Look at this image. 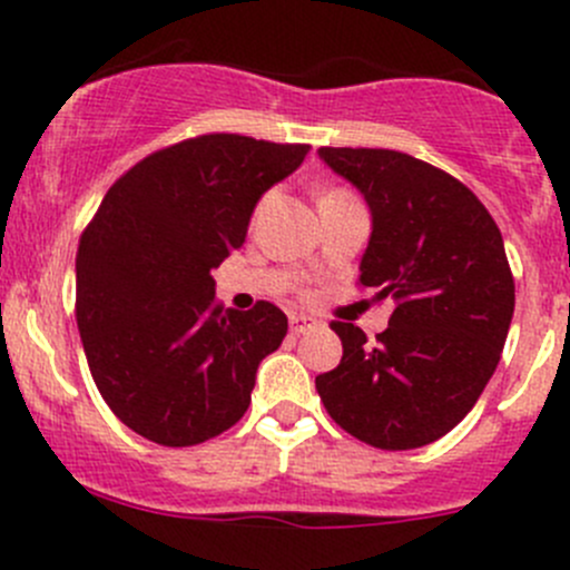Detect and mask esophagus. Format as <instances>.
<instances>
[{"label": "esophagus", "instance_id": "esophagus-1", "mask_svg": "<svg viewBox=\"0 0 570 570\" xmlns=\"http://www.w3.org/2000/svg\"><path fill=\"white\" fill-rule=\"evenodd\" d=\"M314 325H317V322L308 320V317H303V314H292V317H289V331H292V336H301V333L312 331Z\"/></svg>", "mask_w": 570, "mask_h": 570}]
</instances>
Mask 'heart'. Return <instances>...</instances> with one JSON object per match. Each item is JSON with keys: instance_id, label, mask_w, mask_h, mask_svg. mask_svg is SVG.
<instances>
[{"instance_id": "obj_1", "label": "heart", "mask_w": 570, "mask_h": 570, "mask_svg": "<svg viewBox=\"0 0 570 570\" xmlns=\"http://www.w3.org/2000/svg\"><path fill=\"white\" fill-rule=\"evenodd\" d=\"M338 193V189H333V193H327V195H336Z\"/></svg>"}]
</instances>
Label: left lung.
<instances>
[{"label": "left lung", "mask_w": 570, "mask_h": 570, "mask_svg": "<svg viewBox=\"0 0 570 570\" xmlns=\"http://www.w3.org/2000/svg\"><path fill=\"white\" fill-rule=\"evenodd\" d=\"M372 215L358 281L392 297L375 342L353 322L336 370L317 375L338 428L377 450H416L450 433L497 372L515 306L502 234L465 184L389 148H320Z\"/></svg>", "instance_id": "8db88e82"}]
</instances>
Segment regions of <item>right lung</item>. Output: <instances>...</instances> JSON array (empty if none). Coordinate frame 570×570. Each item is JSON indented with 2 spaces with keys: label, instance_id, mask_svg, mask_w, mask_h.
Segmentation results:
<instances>
[{
  "label": "right lung",
  "instance_id": "right-lung-1",
  "mask_svg": "<svg viewBox=\"0 0 570 570\" xmlns=\"http://www.w3.org/2000/svg\"><path fill=\"white\" fill-rule=\"evenodd\" d=\"M312 146L204 135L137 163L107 189L77 250V325L115 416L163 446L237 424L286 314L223 312L212 269L243 248L258 198Z\"/></svg>",
  "mask_w": 570,
  "mask_h": 570
}]
</instances>
